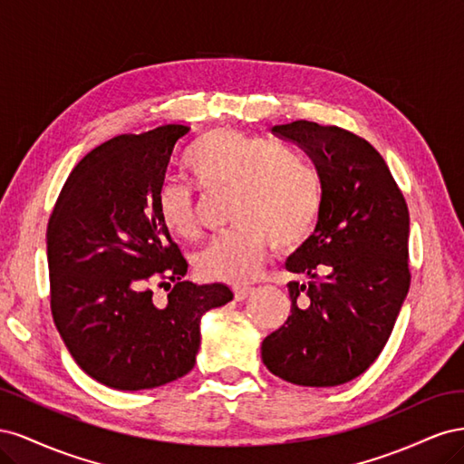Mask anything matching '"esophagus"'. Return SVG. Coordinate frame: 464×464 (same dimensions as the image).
<instances>
[{
  "label": "esophagus",
  "instance_id": "obj_1",
  "mask_svg": "<svg viewBox=\"0 0 464 464\" xmlns=\"http://www.w3.org/2000/svg\"><path fill=\"white\" fill-rule=\"evenodd\" d=\"M251 292H254V288H249V286H236V288H234V298H236L237 302H244L247 296H251Z\"/></svg>",
  "mask_w": 464,
  "mask_h": 464
}]
</instances>
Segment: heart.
<instances>
[{
    "instance_id": "1",
    "label": "heart",
    "mask_w": 464,
    "mask_h": 464,
    "mask_svg": "<svg viewBox=\"0 0 464 464\" xmlns=\"http://www.w3.org/2000/svg\"><path fill=\"white\" fill-rule=\"evenodd\" d=\"M186 164L205 191H232L230 222L236 227L193 259L203 278L246 283L261 271L271 240L288 249L312 234L323 201L321 179L296 150L259 135L217 130L193 145ZM157 207L174 236L198 232V208L186 184L166 181Z\"/></svg>"
}]
</instances>
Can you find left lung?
Returning <instances> with one entry per match:
<instances>
[{
    "mask_svg": "<svg viewBox=\"0 0 464 464\" xmlns=\"http://www.w3.org/2000/svg\"><path fill=\"white\" fill-rule=\"evenodd\" d=\"M273 133L317 168L323 201L314 234L286 259L290 315L261 344L271 373L294 385L334 387L382 354L409 294V207L366 139L298 120Z\"/></svg>",
    "mask_w": 464,
    "mask_h": 464,
    "instance_id": "8db88e82",
    "label": "left lung"
}]
</instances>
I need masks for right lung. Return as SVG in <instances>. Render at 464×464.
I'll return each instance as SVG.
<instances>
[{
	"label": "right lung",
	"mask_w": 464,
	"mask_h": 464,
	"mask_svg": "<svg viewBox=\"0 0 464 464\" xmlns=\"http://www.w3.org/2000/svg\"><path fill=\"white\" fill-rule=\"evenodd\" d=\"M188 125L118 135L69 174L46 232L50 307L77 366L111 389H152L195 366L205 312L227 285L184 280L188 261L157 198ZM169 290L157 299L151 286Z\"/></svg>",
	"instance_id": "right-lung-1"
}]
</instances>
